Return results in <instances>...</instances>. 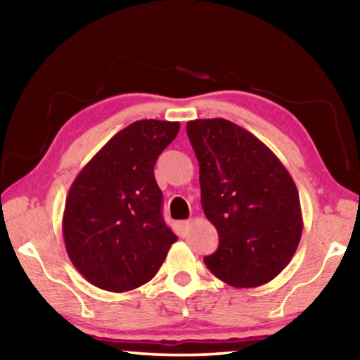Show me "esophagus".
Listing matches in <instances>:
<instances>
[{"mask_svg": "<svg viewBox=\"0 0 360 360\" xmlns=\"http://www.w3.org/2000/svg\"><path fill=\"white\" fill-rule=\"evenodd\" d=\"M188 229H191V222L188 221L176 222V231H178L179 236H186L188 233Z\"/></svg>", "mask_w": 360, "mask_h": 360, "instance_id": "esophagus-1", "label": "esophagus"}]
</instances>
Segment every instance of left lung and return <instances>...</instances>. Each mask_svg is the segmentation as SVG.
Returning <instances> with one entry per match:
<instances>
[{
  "label": "left lung",
  "mask_w": 360,
  "mask_h": 360,
  "mask_svg": "<svg viewBox=\"0 0 360 360\" xmlns=\"http://www.w3.org/2000/svg\"><path fill=\"white\" fill-rule=\"evenodd\" d=\"M205 216L219 233L205 264L233 288H257L289 264L302 238L300 198L288 169L252 133L225 119L187 122Z\"/></svg>",
  "instance_id": "1"
}]
</instances>
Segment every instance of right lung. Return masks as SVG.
<instances>
[{
    "instance_id": "right-lung-1",
    "label": "right lung",
    "mask_w": 360,
    "mask_h": 360,
    "mask_svg": "<svg viewBox=\"0 0 360 360\" xmlns=\"http://www.w3.org/2000/svg\"><path fill=\"white\" fill-rule=\"evenodd\" d=\"M179 122L136 120L114 135L76 176L66 197L63 240L72 265L109 292L155 276L178 240L162 216L154 165Z\"/></svg>"
}]
</instances>
